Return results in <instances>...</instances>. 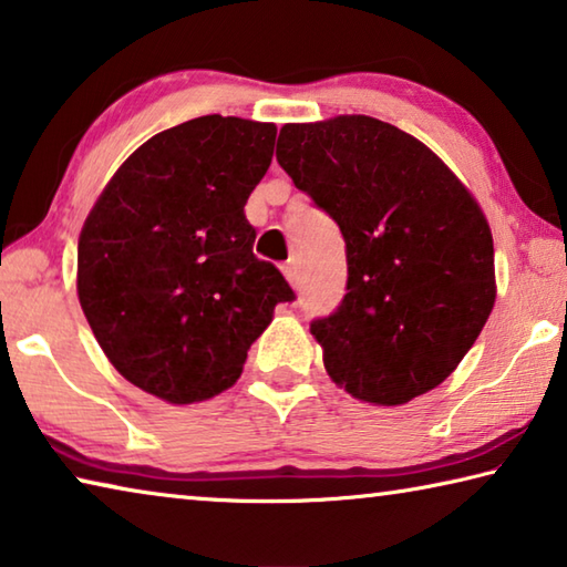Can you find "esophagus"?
<instances>
[{
	"mask_svg": "<svg viewBox=\"0 0 567 567\" xmlns=\"http://www.w3.org/2000/svg\"><path fill=\"white\" fill-rule=\"evenodd\" d=\"M284 276L289 278L291 286H299V278H301L299 264H296V261H286V264H284Z\"/></svg>",
	"mask_w": 567,
	"mask_h": 567,
	"instance_id": "obj_1",
	"label": "esophagus"
}]
</instances>
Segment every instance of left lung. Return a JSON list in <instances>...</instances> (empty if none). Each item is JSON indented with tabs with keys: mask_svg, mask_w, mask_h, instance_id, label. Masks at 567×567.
<instances>
[{
	"mask_svg": "<svg viewBox=\"0 0 567 567\" xmlns=\"http://www.w3.org/2000/svg\"><path fill=\"white\" fill-rule=\"evenodd\" d=\"M276 161L347 244V296L311 321L329 377L384 406L442 384L495 306L477 200L424 143L367 115L284 125Z\"/></svg>",
	"mask_w": 567,
	"mask_h": 567,
	"instance_id": "8db88e82",
	"label": "left lung"
}]
</instances>
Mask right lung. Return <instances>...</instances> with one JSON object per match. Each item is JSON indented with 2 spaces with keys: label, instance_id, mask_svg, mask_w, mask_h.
I'll return each mask as SVG.
<instances>
[{
  "label": "right lung",
  "instance_id": "right-lung-1",
  "mask_svg": "<svg viewBox=\"0 0 567 567\" xmlns=\"http://www.w3.org/2000/svg\"><path fill=\"white\" fill-rule=\"evenodd\" d=\"M276 125L203 115L120 165L82 226L78 296L127 382L171 404L234 386L248 349L296 293L254 256L244 206L274 157Z\"/></svg>",
  "mask_w": 567,
  "mask_h": 567
}]
</instances>
